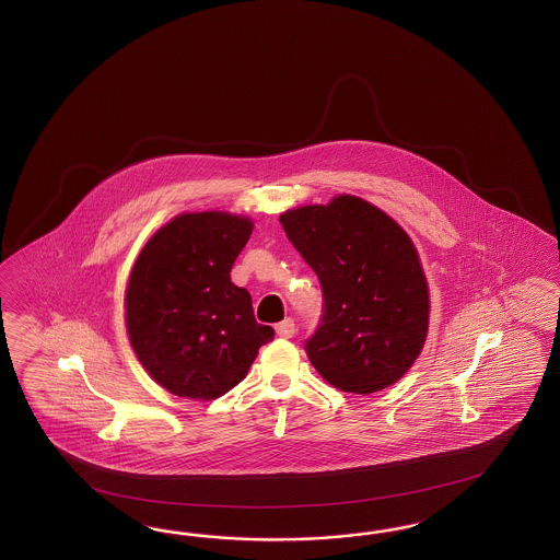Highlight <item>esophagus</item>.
I'll return each mask as SVG.
<instances>
[{"label": "esophagus", "instance_id": "esophagus-1", "mask_svg": "<svg viewBox=\"0 0 560 560\" xmlns=\"http://www.w3.org/2000/svg\"><path fill=\"white\" fill-rule=\"evenodd\" d=\"M275 332L279 335V337H283V339H291L293 335H295V323L288 318V320H283V323L277 324L275 326Z\"/></svg>", "mask_w": 560, "mask_h": 560}]
</instances>
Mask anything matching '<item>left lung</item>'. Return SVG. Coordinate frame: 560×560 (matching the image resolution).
I'll return each mask as SVG.
<instances>
[{
    "label": "left lung",
    "instance_id": "obj_1",
    "mask_svg": "<svg viewBox=\"0 0 560 560\" xmlns=\"http://www.w3.org/2000/svg\"><path fill=\"white\" fill-rule=\"evenodd\" d=\"M279 221L323 288V324L305 342L310 363L342 392L396 384L423 351L431 310L410 236L355 195L289 209Z\"/></svg>",
    "mask_w": 560,
    "mask_h": 560
}]
</instances>
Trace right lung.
<instances>
[{
  "mask_svg": "<svg viewBox=\"0 0 560 560\" xmlns=\"http://www.w3.org/2000/svg\"><path fill=\"white\" fill-rule=\"evenodd\" d=\"M255 223L228 211L180 213L153 234L129 275L125 323L143 370L170 394L215 400L272 340L253 298L230 279Z\"/></svg>",
  "mask_w": 560,
  "mask_h": 560,
  "instance_id": "obj_1",
  "label": "right lung"
}]
</instances>
